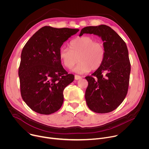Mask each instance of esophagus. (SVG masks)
<instances>
[{
    "mask_svg": "<svg viewBox=\"0 0 149 149\" xmlns=\"http://www.w3.org/2000/svg\"><path fill=\"white\" fill-rule=\"evenodd\" d=\"M82 77L81 76H79V75H75V80H78V79H81Z\"/></svg>",
    "mask_w": 149,
    "mask_h": 149,
    "instance_id": "obj_1",
    "label": "esophagus"
}]
</instances>
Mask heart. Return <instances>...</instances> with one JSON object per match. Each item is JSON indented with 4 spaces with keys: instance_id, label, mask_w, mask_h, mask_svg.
I'll list each match as a JSON object with an SVG mask.
<instances>
[{
    "instance_id": "b5f03b06",
    "label": "heart",
    "mask_w": 149,
    "mask_h": 149,
    "mask_svg": "<svg viewBox=\"0 0 149 149\" xmlns=\"http://www.w3.org/2000/svg\"><path fill=\"white\" fill-rule=\"evenodd\" d=\"M70 49L62 47L59 51V59L65 68L71 69L79 62L74 71L78 74L95 71L101 67L105 57V49L102 43L96 42L90 36H81L72 40Z\"/></svg>"
}]
</instances>
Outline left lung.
<instances>
[{
	"mask_svg": "<svg viewBox=\"0 0 149 149\" xmlns=\"http://www.w3.org/2000/svg\"><path fill=\"white\" fill-rule=\"evenodd\" d=\"M84 33L100 37L105 49L101 67L86 77L88 82L85 94L87 104L95 113H110L122 103L128 91L131 70L128 49L123 39L109 26L85 27L79 36Z\"/></svg>",
	"mask_w": 149,
	"mask_h": 149,
	"instance_id": "left-lung-1",
	"label": "left lung"
}]
</instances>
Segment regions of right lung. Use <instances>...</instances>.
Instances as JSON below:
<instances>
[{
    "label": "right lung",
    "mask_w": 149,
    "mask_h": 149,
    "mask_svg": "<svg viewBox=\"0 0 149 149\" xmlns=\"http://www.w3.org/2000/svg\"><path fill=\"white\" fill-rule=\"evenodd\" d=\"M78 29L41 28L28 40L21 53L19 68L20 93L33 111L48 115L63 102V91L74 79L61 65L59 49Z\"/></svg>",
    "instance_id": "add662e5"
}]
</instances>
